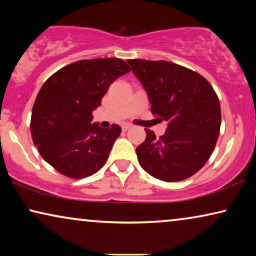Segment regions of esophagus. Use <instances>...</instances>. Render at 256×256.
<instances>
[{
    "label": "esophagus",
    "mask_w": 256,
    "mask_h": 256,
    "mask_svg": "<svg viewBox=\"0 0 256 256\" xmlns=\"http://www.w3.org/2000/svg\"><path fill=\"white\" fill-rule=\"evenodd\" d=\"M132 128V124H122V130H128V129H130Z\"/></svg>",
    "instance_id": "obj_1"
}]
</instances>
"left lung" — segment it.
<instances>
[{
    "instance_id": "8db88e82",
    "label": "left lung",
    "mask_w": 256,
    "mask_h": 256,
    "mask_svg": "<svg viewBox=\"0 0 256 256\" xmlns=\"http://www.w3.org/2000/svg\"><path fill=\"white\" fill-rule=\"evenodd\" d=\"M127 62L148 94L152 113L168 122L160 138L146 129L144 142L136 148L140 166L157 180H186L204 166L218 140L222 110L214 90L204 76L174 62Z\"/></svg>"
}]
</instances>
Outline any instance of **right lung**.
I'll list each match as a JSON object with an SVG mask.
<instances>
[{"mask_svg": "<svg viewBox=\"0 0 256 256\" xmlns=\"http://www.w3.org/2000/svg\"><path fill=\"white\" fill-rule=\"evenodd\" d=\"M129 71L118 58L85 59L64 66L42 86L31 114V136L58 172L80 180L104 166L121 128L90 124L92 113L110 84Z\"/></svg>", "mask_w": 256, "mask_h": 256, "instance_id": "add662e5", "label": "right lung"}]
</instances>
